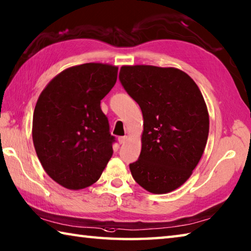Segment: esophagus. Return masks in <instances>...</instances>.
I'll return each mask as SVG.
<instances>
[{
	"label": "esophagus",
	"mask_w": 251,
	"mask_h": 251,
	"mask_svg": "<svg viewBox=\"0 0 251 251\" xmlns=\"http://www.w3.org/2000/svg\"><path fill=\"white\" fill-rule=\"evenodd\" d=\"M126 140H127V137H126V136H121V137H118V143H120L121 145L125 144V143H126Z\"/></svg>",
	"instance_id": "1"
}]
</instances>
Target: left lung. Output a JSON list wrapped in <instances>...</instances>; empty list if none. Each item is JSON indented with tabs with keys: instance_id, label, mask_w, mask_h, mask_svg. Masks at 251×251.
<instances>
[{
	"instance_id": "obj_1",
	"label": "left lung",
	"mask_w": 251,
	"mask_h": 251,
	"mask_svg": "<svg viewBox=\"0 0 251 251\" xmlns=\"http://www.w3.org/2000/svg\"><path fill=\"white\" fill-rule=\"evenodd\" d=\"M120 81L144 116L141 152L129 165L151 193H168L192 175L207 141L206 104L195 82L176 68L124 66Z\"/></svg>"
}]
</instances>
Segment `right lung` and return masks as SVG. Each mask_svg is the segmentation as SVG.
I'll return each mask as SVG.
<instances>
[{"mask_svg": "<svg viewBox=\"0 0 251 251\" xmlns=\"http://www.w3.org/2000/svg\"><path fill=\"white\" fill-rule=\"evenodd\" d=\"M118 68L71 67L49 82L33 117V141L47 175L71 190L97 182L113 154L115 136L101 100L116 83Z\"/></svg>", "mask_w": 251, "mask_h": 251, "instance_id": "obj_1", "label": "right lung"}]
</instances>
